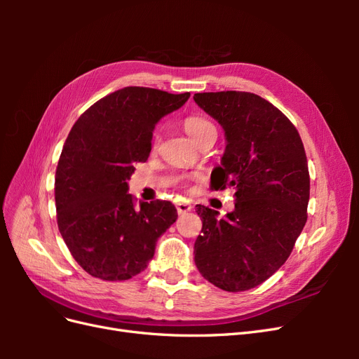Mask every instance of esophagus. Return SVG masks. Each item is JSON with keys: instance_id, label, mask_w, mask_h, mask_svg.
<instances>
[{"instance_id": "34e87169", "label": "esophagus", "mask_w": 359, "mask_h": 359, "mask_svg": "<svg viewBox=\"0 0 359 359\" xmlns=\"http://www.w3.org/2000/svg\"><path fill=\"white\" fill-rule=\"evenodd\" d=\"M190 210H191V205L187 203V202H180V203H177V211H178V214H186V212H189Z\"/></svg>"}]
</instances>
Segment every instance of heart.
<instances>
[{
	"mask_svg": "<svg viewBox=\"0 0 359 359\" xmlns=\"http://www.w3.org/2000/svg\"><path fill=\"white\" fill-rule=\"evenodd\" d=\"M184 130H186L187 135L194 140V142H199V140L205 135L215 132V127L210 121V119L193 115V116H189L184 119ZM158 144H160V137H158V135H156L154 140H153V149H157Z\"/></svg>",
	"mask_w": 359,
	"mask_h": 359,
	"instance_id": "obj_1",
	"label": "heart"
}]
</instances>
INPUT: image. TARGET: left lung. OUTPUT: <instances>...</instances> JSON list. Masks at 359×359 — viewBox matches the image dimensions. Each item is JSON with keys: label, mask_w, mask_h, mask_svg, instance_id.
Segmentation results:
<instances>
[{"label": "left lung", "mask_w": 359, "mask_h": 359, "mask_svg": "<svg viewBox=\"0 0 359 359\" xmlns=\"http://www.w3.org/2000/svg\"><path fill=\"white\" fill-rule=\"evenodd\" d=\"M194 102L224 130L215 190L235 189V210L198 205L202 233L194 243L199 273L227 292L264 283L283 265L307 222L310 177L298 130L253 93H198Z\"/></svg>", "instance_id": "obj_1"}]
</instances>
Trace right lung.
<instances>
[{
    "mask_svg": "<svg viewBox=\"0 0 359 359\" xmlns=\"http://www.w3.org/2000/svg\"><path fill=\"white\" fill-rule=\"evenodd\" d=\"M190 93L126 86L94 103L72 127L55 173L58 229L72 256L102 280H128L154 257L178 219L170 202L135 205L127 181L148 160L160 119Z\"/></svg>",
    "mask_w": 359,
    "mask_h": 359,
    "instance_id": "obj_1",
    "label": "right lung"
}]
</instances>
